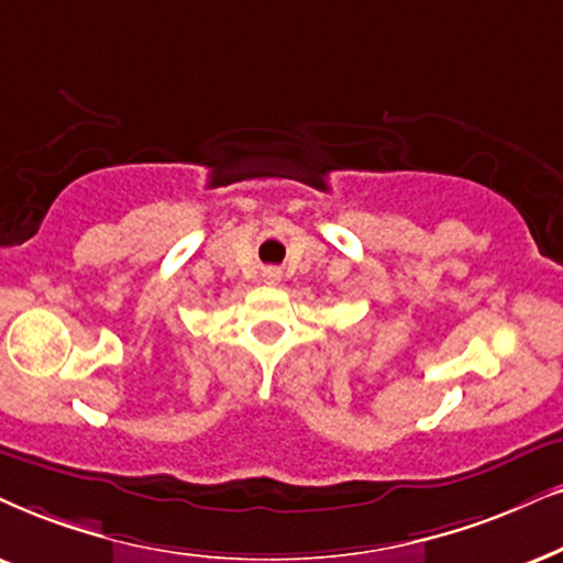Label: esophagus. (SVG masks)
<instances>
[{
    "instance_id": "esophagus-1",
    "label": "esophagus",
    "mask_w": 563,
    "mask_h": 563,
    "mask_svg": "<svg viewBox=\"0 0 563 563\" xmlns=\"http://www.w3.org/2000/svg\"><path fill=\"white\" fill-rule=\"evenodd\" d=\"M267 277H269V280H277V277H280V273H277V269H267Z\"/></svg>"
}]
</instances>
